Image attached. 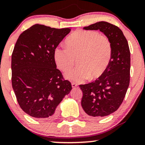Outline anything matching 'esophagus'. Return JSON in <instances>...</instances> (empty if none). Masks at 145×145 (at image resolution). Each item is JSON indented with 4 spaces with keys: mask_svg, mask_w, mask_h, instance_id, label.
Segmentation results:
<instances>
[{
    "mask_svg": "<svg viewBox=\"0 0 145 145\" xmlns=\"http://www.w3.org/2000/svg\"><path fill=\"white\" fill-rule=\"evenodd\" d=\"M72 86L73 88H74V87H76L77 86V84L74 82H73V83H72Z\"/></svg>",
    "mask_w": 145,
    "mask_h": 145,
    "instance_id": "1",
    "label": "esophagus"
}]
</instances>
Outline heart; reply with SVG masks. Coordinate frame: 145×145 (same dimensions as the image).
<instances>
[{
	"label": "heart",
	"mask_w": 145,
	"mask_h": 145,
	"mask_svg": "<svg viewBox=\"0 0 145 145\" xmlns=\"http://www.w3.org/2000/svg\"><path fill=\"white\" fill-rule=\"evenodd\" d=\"M66 42L67 47L55 48L54 56L57 66L64 72L72 68L77 59L79 66L65 75L70 80L82 83L89 78L97 79L109 65L112 44L106 35L96 31L79 30L71 35Z\"/></svg>",
	"instance_id": "b5f03b06"
}]
</instances>
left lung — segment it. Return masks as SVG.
I'll return each instance as SVG.
<instances>
[{
  "mask_svg": "<svg viewBox=\"0 0 145 145\" xmlns=\"http://www.w3.org/2000/svg\"><path fill=\"white\" fill-rule=\"evenodd\" d=\"M83 29L100 30L108 37L112 44L110 62L103 74L95 81L79 85L85 112L92 117H104L119 108L127 93L131 65L129 44L121 30L108 22H97Z\"/></svg>",
  "mask_w": 145,
  "mask_h": 145,
  "instance_id": "left-lung-1",
  "label": "left lung"
}]
</instances>
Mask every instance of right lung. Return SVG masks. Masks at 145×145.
Masks as SVG:
<instances>
[{"mask_svg": "<svg viewBox=\"0 0 145 145\" xmlns=\"http://www.w3.org/2000/svg\"><path fill=\"white\" fill-rule=\"evenodd\" d=\"M35 24L22 32L12 54V85L20 106L28 115L52 119L72 84L56 68L54 52L70 32Z\"/></svg>", "mask_w": 145, "mask_h": 145, "instance_id": "obj_1", "label": "right lung"}]
</instances>
